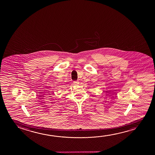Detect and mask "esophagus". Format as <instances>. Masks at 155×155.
Segmentation results:
<instances>
[{
  "mask_svg": "<svg viewBox=\"0 0 155 155\" xmlns=\"http://www.w3.org/2000/svg\"><path fill=\"white\" fill-rule=\"evenodd\" d=\"M79 84V82L78 81H74V85H76V86L78 85Z\"/></svg>",
  "mask_w": 155,
  "mask_h": 155,
  "instance_id": "obj_1",
  "label": "esophagus"
}]
</instances>
